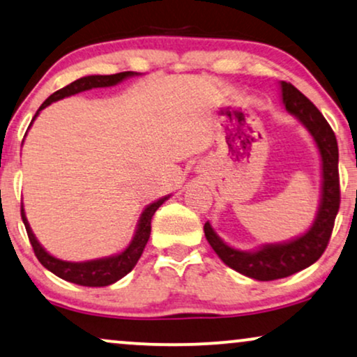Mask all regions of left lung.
Returning a JSON list of instances; mask_svg holds the SVG:
<instances>
[{
  "instance_id": "8db88e82",
  "label": "left lung",
  "mask_w": 357,
  "mask_h": 357,
  "mask_svg": "<svg viewBox=\"0 0 357 357\" xmlns=\"http://www.w3.org/2000/svg\"><path fill=\"white\" fill-rule=\"evenodd\" d=\"M282 98L289 113L302 121L317 142L323 162V192L320 210L308 233L284 244L264 246L256 252H241L225 244L210 223H205V236L221 261L239 274L256 280H277L312 266L321 257L330 243L335 220L340 210V172H337L336 136L320 109L291 83L282 82Z\"/></svg>"
}]
</instances>
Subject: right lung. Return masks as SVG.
I'll use <instances>...</instances> for the list:
<instances>
[{
  "mask_svg": "<svg viewBox=\"0 0 357 357\" xmlns=\"http://www.w3.org/2000/svg\"><path fill=\"white\" fill-rule=\"evenodd\" d=\"M131 75H134V72H119V73H113V75H90V77L78 78V80L72 82L70 85L60 88V90L50 95L49 98L40 105V108L37 109V113L34 114V118H32V121H34L40 109H44L45 106L54 103V101L66 98V96L80 93V91L90 90V88L116 85V83ZM167 198L169 197L152 203V205H149L144 211H142L141 220H139V225H137L136 236H134L132 243L129 244L121 254H118V256H113V257L96 259V261H88V262H67V261H60V259L52 257L49 252H45V249L40 246L39 243H37L36 236L32 234L29 223H27L24 210H22V208H21V218H22V223L26 226L27 238L31 241L32 251H34L36 257L39 259V262L43 264L45 269L60 277V279L72 282V284L83 285V287H106V285L114 284V282L119 279H123L124 275L129 274V272L134 269V266L137 264L142 251H144L147 241H149L152 216H154L157 208L167 200Z\"/></svg>",
  "mask_w": 357,
  "mask_h": 357,
  "instance_id": "add662e5",
  "label": "right lung"
}]
</instances>
